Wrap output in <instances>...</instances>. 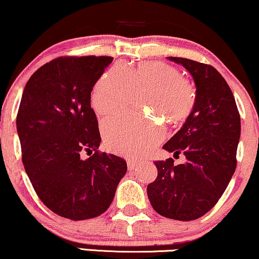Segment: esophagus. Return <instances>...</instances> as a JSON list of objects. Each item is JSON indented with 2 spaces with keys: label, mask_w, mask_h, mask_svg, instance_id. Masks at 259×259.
Returning a JSON list of instances; mask_svg holds the SVG:
<instances>
[{
  "label": "esophagus",
  "mask_w": 259,
  "mask_h": 259,
  "mask_svg": "<svg viewBox=\"0 0 259 259\" xmlns=\"http://www.w3.org/2000/svg\"><path fill=\"white\" fill-rule=\"evenodd\" d=\"M137 163L135 161H132V160H127V169L129 171H134V169L137 168Z\"/></svg>",
  "instance_id": "esophagus-1"
}]
</instances>
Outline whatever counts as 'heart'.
<instances>
[{
    "instance_id": "b5f03b06",
    "label": "heart",
    "mask_w": 259,
    "mask_h": 259,
    "mask_svg": "<svg viewBox=\"0 0 259 259\" xmlns=\"http://www.w3.org/2000/svg\"><path fill=\"white\" fill-rule=\"evenodd\" d=\"M142 92V105L171 123L185 120L196 104L194 84L182 77L177 68L154 61L134 68H111L97 81L92 105L97 112L111 114L124 109L134 93ZM101 133L111 152L137 159L162 141L165 127L155 118L127 113L104 120Z\"/></svg>"
}]
</instances>
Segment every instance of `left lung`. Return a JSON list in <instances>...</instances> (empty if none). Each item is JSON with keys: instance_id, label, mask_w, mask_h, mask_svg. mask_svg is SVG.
<instances>
[{"instance_id": "1", "label": "left lung", "mask_w": 259, "mask_h": 259, "mask_svg": "<svg viewBox=\"0 0 259 259\" xmlns=\"http://www.w3.org/2000/svg\"><path fill=\"white\" fill-rule=\"evenodd\" d=\"M189 71L196 104L178 133L162 148L183 153L186 161H155L158 177L147 186L154 210L162 217L191 221L217 204L237 167L240 114L230 86L214 67L182 57H168Z\"/></svg>"}]
</instances>
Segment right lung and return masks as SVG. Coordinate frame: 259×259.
<instances>
[{"label": "right lung", "instance_id": "right-lung-1", "mask_svg": "<svg viewBox=\"0 0 259 259\" xmlns=\"http://www.w3.org/2000/svg\"><path fill=\"white\" fill-rule=\"evenodd\" d=\"M112 60L56 58L29 77L22 93L16 130L25 171L40 201L69 220L105 212L126 173L125 160L98 152L101 139L91 107V92ZM84 151L90 158H80Z\"/></svg>", "mask_w": 259, "mask_h": 259}]
</instances>
